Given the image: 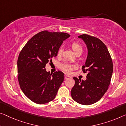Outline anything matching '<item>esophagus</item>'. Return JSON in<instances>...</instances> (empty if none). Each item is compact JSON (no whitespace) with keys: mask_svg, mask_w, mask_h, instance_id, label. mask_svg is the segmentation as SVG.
Instances as JSON below:
<instances>
[{"mask_svg":"<svg viewBox=\"0 0 126 126\" xmlns=\"http://www.w3.org/2000/svg\"><path fill=\"white\" fill-rule=\"evenodd\" d=\"M69 78H70V76L67 75H64V79H68Z\"/></svg>","mask_w":126,"mask_h":126,"instance_id":"34e87169","label":"esophagus"}]
</instances>
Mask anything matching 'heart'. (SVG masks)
<instances>
[{
    "label": "heart",
    "instance_id": "heart-1",
    "mask_svg": "<svg viewBox=\"0 0 126 126\" xmlns=\"http://www.w3.org/2000/svg\"><path fill=\"white\" fill-rule=\"evenodd\" d=\"M70 46L73 51H74V52L76 54L78 53H82L83 48H82V45L80 44L79 42H73L72 43H71V44ZM62 53H63L62 48L61 47L58 48L57 52V57H61L62 55ZM61 68L64 71V72H65V73H67V74H69V73L72 72L73 69H74L76 68V66L74 64H71L63 63L61 65Z\"/></svg>",
    "mask_w": 126,
    "mask_h": 126
}]
</instances>
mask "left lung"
Instances as JSON below:
<instances>
[{
	"label": "left lung",
	"mask_w": 126,
	"mask_h": 126,
	"mask_svg": "<svg viewBox=\"0 0 126 126\" xmlns=\"http://www.w3.org/2000/svg\"><path fill=\"white\" fill-rule=\"evenodd\" d=\"M87 45L88 54L82 72L87 73L85 80L73 79L75 84L71 91L73 99L79 104L89 105L97 102L108 91L113 71L111 55L100 39L83 34L79 36Z\"/></svg>",
	"instance_id": "1"
}]
</instances>
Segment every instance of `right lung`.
<instances>
[{
	"instance_id": "add662e5",
	"label": "right lung",
	"mask_w": 126,
	"mask_h": 126,
	"mask_svg": "<svg viewBox=\"0 0 126 126\" xmlns=\"http://www.w3.org/2000/svg\"><path fill=\"white\" fill-rule=\"evenodd\" d=\"M69 36L66 33L42 31L30 39L20 51L18 81L24 94L33 102L44 104L56 97L64 75L60 71L50 74L45 68L57 56L63 41Z\"/></svg>"
}]
</instances>
